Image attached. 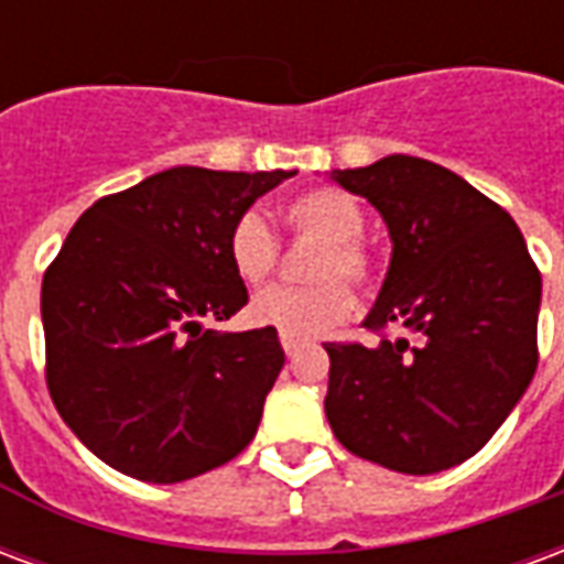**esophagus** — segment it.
<instances>
[{
    "mask_svg": "<svg viewBox=\"0 0 564 564\" xmlns=\"http://www.w3.org/2000/svg\"><path fill=\"white\" fill-rule=\"evenodd\" d=\"M281 347H283V354L293 356L295 350L302 347V338H295V335H281Z\"/></svg>",
    "mask_w": 564,
    "mask_h": 564,
    "instance_id": "1",
    "label": "esophagus"
}]
</instances>
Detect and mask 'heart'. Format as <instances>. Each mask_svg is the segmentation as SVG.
I'll return each mask as SVG.
<instances>
[{"label":"heart","instance_id":"obj_1","mask_svg":"<svg viewBox=\"0 0 564 564\" xmlns=\"http://www.w3.org/2000/svg\"><path fill=\"white\" fill-rule=\"evenodd\" d=\"M283 226L295 238L319 241L307 265V278L317 283L271 286L250 302L247 314L257 326L295 338L329 332L350 314V293L343 283L356 293H368L378 283V257L362 238L366 210L350 193L319 186L283 205ZM226 253L241 281L262 283L281 262V238L257 208H247L229 226Z\"/></svg>","mask_w":564,"mask_h":564}]
</instances>
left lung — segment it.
Listing matches in <instances>:
<instances>
[{"label": "left lung", "instance_id": "8db88e82", "mask_svg": "<svg viewBox=\"0 0 564 564\" xmlns=\"http://www.w3.org/2000/svg\"><path fill=\"white\" fill-rule=\"evenodd\" d=\"M332 177L366 196L392 238L366 317L380 344H326L332 432L390 471L453 468L532 383L541 271L508 210L444 165L392 153Z\"/></svg>", "mask_w": 564, "mask_h": 564}]
</instances>
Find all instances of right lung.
<instances>
[{
  "label": "right lung",
  "mask_w": 564,
  "mask_h": 564,
  "mask_svg": "<svg viewBox=\"0 0 564 564\" xmlns=\"http://www.w3.org/2000/svg\"><path fill=\"white\" fill-rule=\"evenodd\" d=\"M295 172L177 165L80 214L42 281L56 411L120 474L177 484L235 459L283 368L278 329L220 332L247 305L226 235Z\"/></svg>",
  "instance_id": "obj_1"
}]
</instances>
